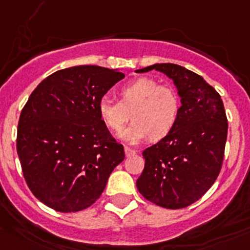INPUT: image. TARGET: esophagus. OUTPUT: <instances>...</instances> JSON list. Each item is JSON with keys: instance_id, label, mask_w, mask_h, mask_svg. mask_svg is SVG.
<instances>
[{"instance_id": "1", "label": "esophagus", "mask_w": 250, "mask_h": 250, "mask_svg": "<svg viewBox=\"0 0 250 250\" xmlns=\"http://www.w3.org/2000/svg\"><path fill=\"white\" fill-rule=\"evenodd\" d=\"M124 151H125V156L126 157H131L136 153V151L132 148H130V147H125V148H124Z\"/></svg>"}]
</instances>
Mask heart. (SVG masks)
<instances>
[{"instance_id":"1","label":"heart","mask_w":250,"mask_h":250,"mask_svg":"<svg viewBox=\"0 0 250 250\" xmlns=\"http://www.w3.org/2000/svg\"><path fill=\"white\" fill-rule=\"evenodd\" d=\"M129 113L134 123L119 134L120 140L137 145L148 137L165 139L177 124L180 113V98L174 88L161 85L152 78L141 77L119 89V102L101 99L98 115L110 131L123 129Z\"/></svg>"}]
</instances>
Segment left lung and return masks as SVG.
Here are the masks:
<instances>
[{"mask_svg":"<svg viewBox=\"0 0 250 250\" xmlns=\"http://www.w3.org/2000/svg\"><path fill=\"white\" fill-rule=\"evenodd\" d=\"M173 81L180 113L168 136L142 152L145 169L136 187L145 199L166 208H183L215 183L225 153L228 124L220 94L201 76L174 63H154Z\"/></svg>","mask_w":250,"mask_h":250,"instance_id":"obj_1","label":"left lung"}]
</instances>
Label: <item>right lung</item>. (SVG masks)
I'll return each mask as SVG.
<instances>
[{
    "label": "right lung",
    "instance_id": "obj_1",
    "mask_svg": "<svg viewBox=\"0 0 250 250\" xmlns=\"http://www.w3.org/2000/svg\"><path fill=\"white\" fill-rule=\"evenodd\" d=\"M125 77L119 70L75 66L39 83L23 108L17 153L38 200L59 212L96 203L125 158L98 115L104 94Z\"/></svg>",
    "mask_w": 250,
    "mask_h": 250
}]
</instances>
